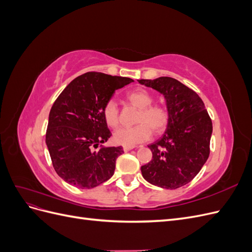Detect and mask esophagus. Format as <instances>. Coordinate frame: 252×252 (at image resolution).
I'll return each instance as SVG.
<instances>
[{
    "label": "esophagus",
    "mask_w": 252,
    "mask_h": 252,
    "mask_svg": "<svg viewBox=\"0 0 252 252\" xmlns=\"http://www.w3.org/2000/svg\"><path fill=\"white\" fill-rule=\"evenodd\" d=\"M133 148H134V146H124V147H123V150H124L125 152H128V151L132 150Z\"/></svg>",
    "instance_id": "esophagus-1"
}]
</instances>
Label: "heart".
Wrapping results in <instances>:
<instances>
[{"label": "heart", "mask_w": 252, "mask_h": 252, "mask_svg": "<svg viewBox=\"0 0 252 252\" xmlns=\"http://www.w3.org/2000/svg\"><path fill=\"white\" fill-rule=\"evenodd\" d=\"M126 100L139 109L133 127H121L113 133V141L125 146H134L150 138L151 131L155 134L163 133L169 124V111L163 105H152L154 96L143 88H136L126 95ZM103 117L109 127L119 125V108L114 100L106 102Z\"/></svg>", "instance_id": "heart-1"}]
</instances>
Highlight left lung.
I'll return each instance as SVG.
<instances>
[{
  "mask_svg": "<svg viewBox=\"0 0 252 252\" xmlns=\"http://www.w3.org/2000/svg\"><path fill=\"white\" fill-rule=\"evenodd\" d=\"M138 82L163 94L169 111L165 133L148 145L152 159L141 167L142 175L158 187L180 188L191 181L207 161L212 122L202 98L178 80L161 77Z\"/></svg>",
  "mask_w": 252,
  "mask_h": 252,
  "instance_id": "1",
  "label": "left lung"
}]
</instances>
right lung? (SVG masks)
Here are the masks:
<instances>
[{
	"label": "right lung",
	"instance_id": "obj_1",
	"mask_svg": "<svg viewBox=\"0 0 252 252\" xmlns=\"http://www.w3.org/2000/svg\"><path fill=\"white\" fill-rule=\"evenodd\" d=\"M133 80L86 72L71 81L50 109L46 145L60 178L78 188H94L109 180L123 147H106L111 132L103 117L114 91ZM102 145L97 151L98 145Z\"/></svg>",
	"mask_w": 252,
	"mask_h": 252
}]
</instances>
